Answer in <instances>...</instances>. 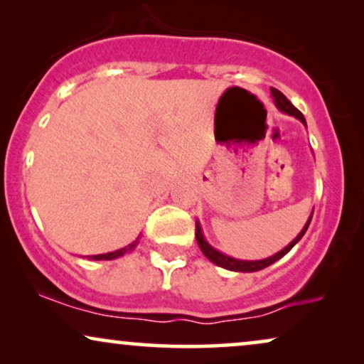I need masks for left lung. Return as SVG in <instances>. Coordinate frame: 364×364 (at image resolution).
Returning a JSON list of instances; mask_svg holds the SVG:
<instances>
[{
  "label": "left lung",
  "instance_id": "8db88e82",
  "mask_svg": "<svg viewBox=\"0 0 364 364\" xmlns=\"http://www.w3.org/2000/svg\"><path fill=\"white\" fill-rule=\"evenodd\" d=\"M272 91V97H273V102H275V106L278 107V111L285 112L288 114V116H293L296 117L298 121H300L303 126L306 127V121H305V116L298 111V109L293 106V104L288 101V99L283 96V94L278 91V89L275 87H270ZM311 217H313V210H311V215L310 218H308L305 227L301 228V232L298 233L296 238L293 242L288 243V245L283 248V250H280L278 253H275V255L268 257V258H263V260H238V258H233V257H228L225 255V253L218 252L213 248L210 243H208L205 240V237H203V232H202V227H200V222L196 220V238H197V243L198 247H200V250L203 255H205L208 260H210L212 263H215V265L225 268V270H230V272H242V273H250V272H258V270H263V268L270 267L272 263H275L277 260H280L282 257H285L288 252L291 250L293 247L296 245L298 242L301 240V237L305 235V232L308 230V225H310L311 222Z\"/></svg>",
  "mask_w": 364,
  "mask_h": 364
}]
</instances>
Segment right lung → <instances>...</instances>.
<instances>
[{
    "label": "right lung",
    "mask_w": 364,
    "mask_h": 364,
    "mask_svg": "<svg viewBox=\"0 0 364 364\" xmlns=\"http://www.w3.org/2000/svg\"><path fill=\"white\" fill-rule=\"evenodd\" d=\"M139 238H141V237H137V240H136V242H132L131 245H127V247H124V248H119V250H116V252L101 253V255H89V257H86V258H89V260H114V258H119V257H122L124 253H127V252L134 250V248L137 247Z\"/></svg>",
    "instance_id": "right-lung-1"
}]
</instances>
